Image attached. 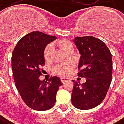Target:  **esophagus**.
I'll list each match as a JSON object with an SVG mask.
<instances>
[{
  "label": "esophagus",
  "mask_w": 124,
  "mask_h": 124,
  "mask_svg": "<svg viewBox=\"0 0 124 124\" xmlns=\"http://www.w3.org/2000/svg\"><path fill=\"white\" fill-rule=\"evenodd\" d=\"M61 82L62 83H65L66 81H67V80H68V78H64V77H63V78H61Z\"/></svg>",
  "instance_id": "34e87169"
}]
</instances>
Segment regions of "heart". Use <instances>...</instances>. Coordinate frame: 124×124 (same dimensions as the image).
Returning <instances> with one entry per match:
<instances>
[{
  "label": "heart",
  "instance_id": "b5f03b06",
  "mask_svg": "<svg viewBox=\"0 0 124 124\" xmlns=\"http://www.w3.org/2000/svg\"><path fill=\"white\" fill-rule=\"evenodd\" d=\"M58 45L63 50L66 51L68 48L72 46V44L68 40H62L58 42ZM52 49L53 46L52 44L47 45L44 51V57L46 61H49L52 56ZM72 69V65L69 63H63L58 65L55 67V72L60 75H66L67 74H69L70 72L71 71Z\"/></svg>",
  "mask_w": 124,
  "mask_h": 124
}]
</instances>
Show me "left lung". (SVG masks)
<instances>
[{
    "mask_svg": "<svg viewBox=\"0 0 124 124\" xmlns=\"http://www.w3.org/2000/svg\"><path fill=\"white\" fill-rule=\"evenodd\" d=\"M80 54L78 75L86 78L80 84L74 81L72 103L79 109L94 108L104 100L112 81V54L100 39L85 36L73 40Z\"/></svg>",
    "mask_w": 124,
    "mask_h": 124,
    "instance_id": "8db88e82",
    "label": "left lung"
}]
</instances>
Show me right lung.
<instances>
[{"mask_svg": "<svg viewBox=\"0 0 124 124\" xmlns=\"http://www.w3.org/2000/svg\"><path fill=\"white\" fill-rule=\"evenodd\" d=\"M57 38L41 32H32L16 44L12 55V67L16 88L26 106L38 111L54 107L59 86L63 84L58 77L40 80L39 77L45 64L44 51L48 44Z\"/></svg>", "mask_w": 124, "mask_h": 124, "instance_id": "add662e5", "label": "right lung"}]
</instances>
